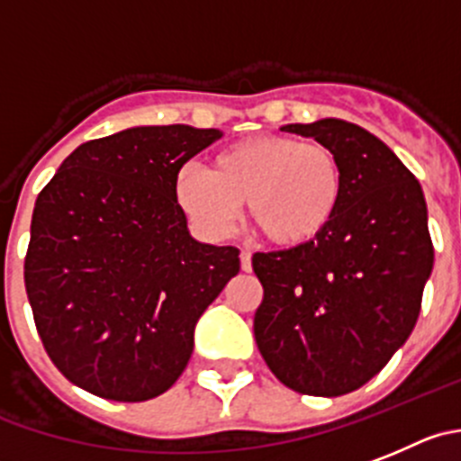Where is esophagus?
<instances>
[{
    "label": "esophagus",
    "instance_id": "1",
    "mask_svg": "<svg viewBox=\"0 0 461 461\" xmlns=\"http://www.w3.org/2000/svg\"><path fill=\"white\" fill-rule=\"evenodd\" d=\"M240 270L250 273L252 270V255L250 252H240Z\"/></svg>",
    "mask_w": 461,
    "mask_h": 461
}]
</instances>
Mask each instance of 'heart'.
I'll list each match as a JSON object with an SVG mask.
<instances>
[{
    "instance_id": "b5f03b06",
    "label": "heart",
    "mask_w": 461,
    "mask_h": 461,
    "mask_svg": "<svg viewBox=\"0 0 461 461\" xmlns=\"http://www.w3.org/2000/svg\"><path fill=\"white\" fill-rule=\"evenodd\" d=\"M343 188L341 161L328 145L264 133L221 149L209 170L184 166L175 179V200L209 239L225 236L248 200V216L266 239L300 248L330 230Z\"/></svg>"
}]
</instances>
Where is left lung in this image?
Masks as SVG:
<instances>
[{
	"label": "left lung",
	"instance_id": "obj_1",
	"mask_svg": "<svg viewBox=\"0 0 461 461\" xmlns=\"http://www.w3.org/2000/svg\"><path fill=\"white\" fill-rule=\"evenodd\" d=\"M328 145L346 177L330 230L300 248L257 252L261 357L304 395L350 393L375 377L419 321L434 248L419 179L371 131L325 118L286 124Z\"/></svg>",
	"mask_w": 461,
	"mask_h": 461
}]
</instances>
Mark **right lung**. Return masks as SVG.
I'll return each instance as SVG.
<instances>
[{
    "label": "right lung",
    "instance_id": "add662e5",
    "mask_svg": "<svg viewBox=\"0 0 461 461\" xmlns=\"http://www.w3.org/2000/svg\"><path fill=\"white\" fill-rule=\"evenodd\" d=\"M222 136L131 127L79 145L38 195L24 286L54 366L84 391L143 402L170 389L195 322L239 273L234 245L188 234L175 179Z\"/></svg>",
    "mask_w": 461,
    "mask_h": 461
}]
</instances>
